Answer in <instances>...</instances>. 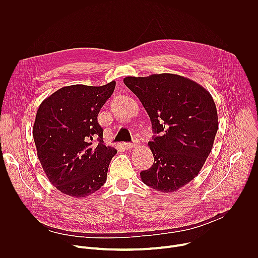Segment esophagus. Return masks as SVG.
<instances>
[{"instance_id": "1", "label": "esophagus", "mask_w": 258, "mask_h": 258, "mask_svg": "<svg viewBox=\"0 0 258 258\" xmlns=\"http://www.w3.org/2000/svg\"><path fill=\"white\" fill-rule=\"evenodd\" d=\"M138 143H124L123 144V147H124V149H126V150H131V149H133V148H136V147H138Z\"/></svg>"}]
</instances>
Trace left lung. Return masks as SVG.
Listing matches in <instances>:
<instances>
[{
	"label": "left lung",
	"instance_id": "obj_1",
	"mask_svg": "<svg viewBox=\"0 0 258 258\" xmlns=\"http://www.w3.org/2000/svg\"><path fill=\"white\" fill-rule=\"evenodd\" d=\"M123 83L141 101L156 134L148 143L154 163L141 178L161 193L175 192L197 176L212 149L218 130L212 96L172 73L127 77Z\"/></svg>",
	"mask_w": 258,
	"mask_h": 258
}]
</instances>
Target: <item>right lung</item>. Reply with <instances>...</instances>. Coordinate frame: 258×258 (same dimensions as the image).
<instances>
[{"label": "right lung", "mask_w": 258, "mask_h": 258, "mask_svg": "<svg viewBox=\"0 0 258 258\" xmlns=\"http://www.w3.org/2000/svg\"><path fill=\"white\" fill-rule=\"evenodd\" d=\"M114 89V81L101 87L73 85L41 103L32 130L36 153L50 182L61 193L84 198L105 183L117 150L103 144L97 117ZM95 138L97 146L92 145Z\"/></svg>", "instance_id": "right-lung-1"}]
</instances>
